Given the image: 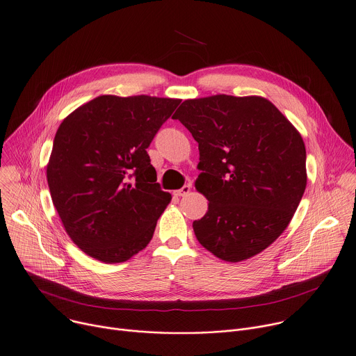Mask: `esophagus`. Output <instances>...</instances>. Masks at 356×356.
<instances>
[{"mask_svg":"<svg viewBox=\"0 0 356 356\" xmlns=\"http://www.w3.org/2000/svg\"><path fill=\"white\" fill-rule=\"evenodd\" d=\"M190 190H191L190 184H186V186H183L180 190H176V191H175V195H177V197H184V195H187V194L190 193Z\"/></svg>","mask_w":356,"mask_h":356,"instance_id":"esophagus-1","label":"esophagus"}]
</instances>
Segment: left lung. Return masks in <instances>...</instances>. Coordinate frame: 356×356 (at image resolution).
Listing matches in <instances>:
<instances>
[{
	"label": "left lung",
	"instance_id": "obj_1",
	"mask_svg": "<svg viewBox=\"0 0 356 356\" xmlns=\"http://www.w3.org/2000/svg\"><path fill=\"white\" fill-rule=\"evenodd\" d=\"M172 118L198 143L195 188L209 204L193 222L197 241L229 263L266 250L289 225L306 188L299 131L261 96L187 99Z\"/></svg>",
	"mask_w": 356,
	"mask_h": 356
}]
</instances>
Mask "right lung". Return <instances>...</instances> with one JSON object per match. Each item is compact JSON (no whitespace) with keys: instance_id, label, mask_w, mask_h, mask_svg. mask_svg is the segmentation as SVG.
Here are the masks:
<instances>
[{"instance_id":"1","label":"right lung","mask_w":356,"mask_h":356,"mask_svg":"<svg viewBox=\"0 0 356 356\" xmlns=\"http://www.w3.org/2000/svg\"><path fill=\"white\" fill-rule=\"evenodd\" d=\"M180 99L102 95L60 124L47 163L53 204L88 256L123 263L147 248L172 200L147 148Z\"/></svg>"}]
</instances>
